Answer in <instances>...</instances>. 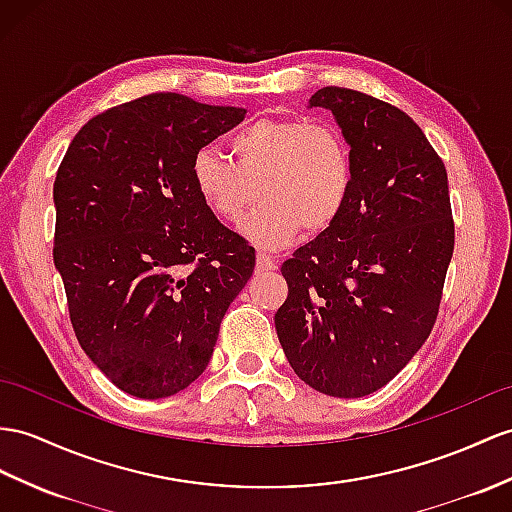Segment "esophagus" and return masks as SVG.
Returning <instances> with one entry per match:
<instances>
[{
  "label": "esophagus",
  "instance_id": "34e87169",
  "mask_svg": "<svg viewBox=\"0 0 512 512\" xmlns=\"http://www.w3.org/2000/svg\"><path fill=\"white\" fill-rule=\"evenodd\" d=\"M273 269H278V263L276 260H273L269 254H265V252H258L256 254V271H273Z\"/></svg>",
  "mask_w": 512,
  "mask_h": 512
}]
</instances>
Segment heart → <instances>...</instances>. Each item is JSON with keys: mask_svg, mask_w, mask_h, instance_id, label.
I'll return each mask as SVG.
<instances>
[{"mask_svg": "<svg viewBox=\"0 0 512 512\" xmlns=\"http://www.w3.org/2000/svg\"><path fill=\"white\" fill-rule=\"evenodd\" d=\"M228 149L230 158L197 149L193 189L223 223H239L258 197L263 206L243 223V234L260 245L326 232L350 202L352 147L332 123L263 117L234 132Z\"/></svg>", "mask_w": 512, "mask_h": 512, "instance_id": "1", "label": "heart"}]
</instances>
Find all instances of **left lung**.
<instances>
[{
    "instance_id": "left-lung-1",
    "label": "left lung",
    "mask_w": 512,
    "mask_h": 512,
    "mask_svg": "<svg viewBox=\"0 0 512 512\" xmlns=\"http://www.w3.org/2000/svg\"><path fill=\"white\" fill-rule=\"evenodd\" d=\"M310 106L339 121L354 186L341 217L284 260L276 330L308 386L363 397L408 365L439 315L454 254L447 171L417 123L378 97L323 86Z\"/></svg>"
}]
</instances>
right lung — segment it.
Wrapping results in <instances>:
<instances>
[{
    "instance_id": "right-lung-1",
    "label": "right lung",
    "mask_w": 512,
    "mask_h": 512,
    "mask_svg": "<svg viewBox=\"0 0 512 512\" xmlns=\"http://www.w3.org/2000/svg\"><path fill=\"white\" fill-rule=\"evenodd\" d=\"M243 108L154 93L99 112L62 158L54 265L82 350L134 397L186 389L213 356L221 319L256 252L191 182L197 149Z\"/></svg>"
}]
</instances>
